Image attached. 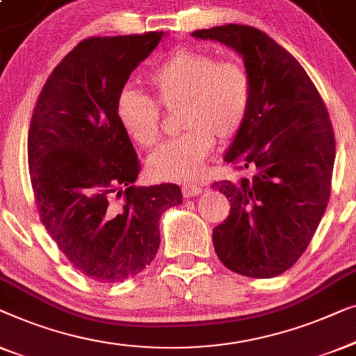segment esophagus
Returning <instances> with one entry per match:
<instances>
[{"instance_id": "esophagus-1", "label": "esophagus", "mask_w": 356, "mask_h": 356, "mask_svg": "<svg viewBox=\"0 0 356 356\" xmlns=\"http://www.w3.org/2000/svg\"><path fill=\"white\" fill-rule=\"evenodd\" d=\"M182 193L185 198H192V197H198L202 193V187L195 184H184L182 185Z\"/></svg>"}]
</instances>
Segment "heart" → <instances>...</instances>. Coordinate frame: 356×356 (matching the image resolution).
<instances>
[{"label":"heart","mask_w":356,"mask_h":356,"mask_svg":"<svg viewBox=\"0 0 356 356\" xmlns=\"http://www.w3.org/2000/svg\"><path fill=\"white\" fill-rule=\"evenodd\" d=\"M147 82L159 106L176 109L184 132L148 158V172L158 180L193 182L214 147L240 134L248 119L253 82L240 59H219L202 48H179L148 74ZM116 118L135 145L152 148L161 135V111L152 98L124 88L116 99Z\"/></svg>","instance_id":"1"}]
</instances>
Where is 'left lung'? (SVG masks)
I'll list each match as a JSON object with an SVG mask.
<instances>
[{"label": "left lung", "mask_w": 356, "mask_h": 356, "mask_svg": "<svg viewBox=\"0 0 356 356\" xmlns=\"http://www.w3.org/2000/svg\"><path fill=\"white\" fill-rule=\"evenodd\" d=\"M192 35L234 48L253 82L248 119L224 156L240 176L211 185L230 202L213 230L214 250L242 276H279L326 211L335 159L327 108L297 59L261 30L226 24Z\"/></svg>", "instance_id": "8db88e82"}]
</instances>
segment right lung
Returning <instances> with one entry per match:
<instances>
[{"mask_svg":"<svg viewBox=\"0 0 356 356\" xmlns=\"http://www.w3.org/2000/svg\"><path fill=\"white\" fill-rule=\"evenodd\" d=\"M164 32L90 37L54 67L29 129V171L40 219L69 263L98 282L143 271L159 219L182 203L176 184L135 187L140 161L116 118L130 74Z\"/></svg>","mask_w":356,"mask_h":356,"instance_id":"right-lung-1","label":"right lung"}]
</instances>
